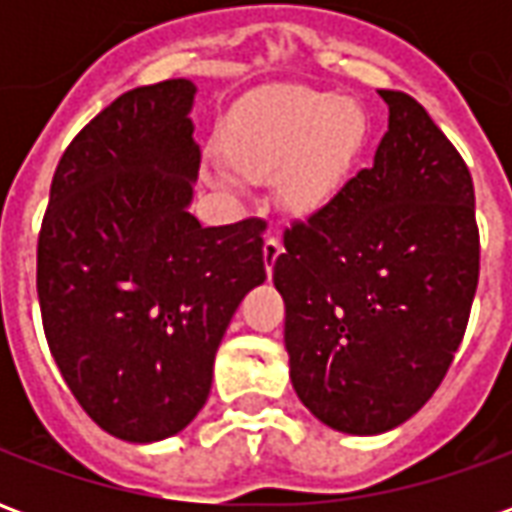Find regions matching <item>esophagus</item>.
Returning a JSON list of instances; mask_svg holds the SVG:
<instances>
[{
  "mask_svg": "<svg viewBox=\"0 0 512 512\" xmlns=\"http://www.w3.org/2000/svg\"><path fill=\"white\" fill-rule=\"evenodd\" d=\"M279 255H282V241H279V235H268L266 241H263V263H266L268 274L274 271V263H277Z\"/></svg>",
  "mask_w": 512,
  "mask_h": 512,
  "instance_id": "1",
  "label": "esophagus"
}]
</instances>
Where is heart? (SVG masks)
I'll return each mask as SVG.
<instances>
[{
    "label": "heart",
    "instance_id": "1",
    "mask_svg": "<svg viewBox=\"0 0 512 512\" xmlns=\"http://www.w3.org/2000/svg\"><path fill=\"white\" fill-rule=\"evenodd\" d=\"M367 120L354 101L307 87L246 98L222 136V156L244 180L277 178L279 200L296 213L332 202L365 145Z\"/></svg>",
    "mask_w": 512,
    "mask_h": 512
}]
</instances>
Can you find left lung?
Listing matches in <instances>:
<instances>
[{
  "instance_id": "obj_1",
  "label": "left lung",
  "mask_w": 512,
  "mask_h": 512,
  "mask_svg": "<svg viewBox=\"0 0 512 512\" xmlns=\"http://www.w3.org/2000/svg\"><path fill=\"white\" fill-rule=\"evenodd\" d=\"M389 131L370 169L285 227L290 381L329 428L384 433L447 376L480 277L469 167L406 93L378 90Z\"/></svg>"
}]
</instances>
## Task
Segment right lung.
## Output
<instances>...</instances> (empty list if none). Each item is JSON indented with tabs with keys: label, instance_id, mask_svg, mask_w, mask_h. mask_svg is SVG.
<instances>
[{
	"label": "right lung",
	"instance_id": "add662e5",
	"mask_svg": "<svg viewBox=\"0 0 512 512\" xmlns=\"http://www.w3.org/2000/svg\"><path fill=\"white\" fill-rule=\"evenodd\" d=\"M189 79L128 90L87 123L54 169L38 235L49 351L95 425L167 439L211 392L213 356L266 279L263 219L202 227Z\"/></svg>",
	"mask_w": 512,
	"mask_h": 512
}]
</instances>
